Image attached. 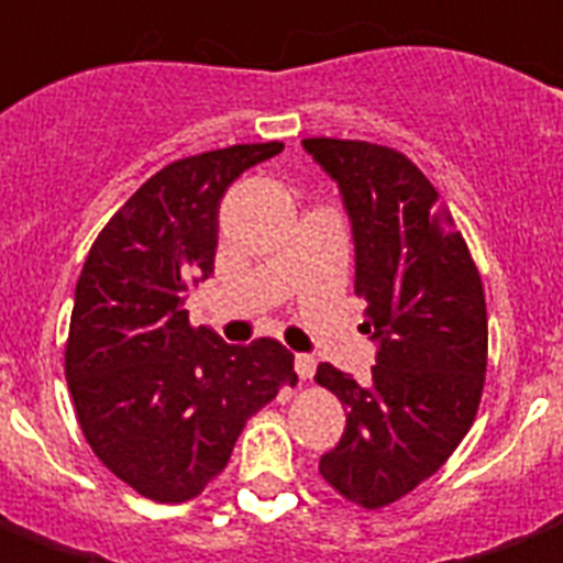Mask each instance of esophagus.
I'll use <instances>...</instances> for the list:
<instances>
[{
	"mask_svg": "<svg viewBox=\"0 0 563 563\" xmlns=\"http://www.w3.org/2000/svg\"><path fill=\"white\" fill-rule=\"evenodd\" d=\"M313 366H317V361H313L311 354H296V373H298V378H311L313 376Z\"/></svg>",
	"mask_w": 563,
	"mask_h": 563,
	"instance_id": "1",
	"label": "esophagus"
}]
</instances>
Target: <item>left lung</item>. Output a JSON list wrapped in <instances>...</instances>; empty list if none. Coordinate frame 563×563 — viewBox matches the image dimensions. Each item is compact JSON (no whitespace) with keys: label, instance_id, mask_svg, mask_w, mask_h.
Instances as JSON below:
<instances>
[{"label":"left lung","instance_id":"8db88e82","mask_svg":"<svg viewBox=\"0 0 563 563\" xmlns=\"http://www.w3.org/2000/svg\"><path fill=\"white\" fill-rule=\"evenodd\" d=\"M301 147L339 185L363 330L378 345L369 382L317 366L347 410L320 474L351 503L382 508L438 472L472 428L487 373L484 286L450 209L404 153L339 137Z\"/></svg>","mask_w":563,"mask_h":563}]
</instances>
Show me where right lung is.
I'll list each match as a JSON object with an SVG mask.
<instances>
[{"label": "right lung", "mask_w": 563, "mask_h": 563, "mask_svg": "<svg viewBox=\"0 0 563 563\" xmlns=\"http://www.w3.org/2000/svg\"><path fill=\"white\" fill-rule=\"evenodd\" d=\"M280 141L169 163L91 243L64 354L76 419L110 472L153 503H187L224 472L252 412L292 385L274 339L224 345L187 320V289L216 271L218 206Z\"/></svg>", "instance_id": "1"}]
</instances>
